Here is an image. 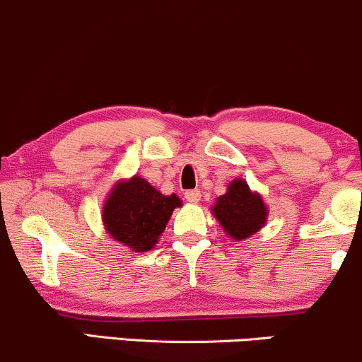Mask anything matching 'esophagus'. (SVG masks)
<instances>
[{"label":"esophagus","mask_w":362,"mask_h":362,"mask_svg":"<svg viewBox=\"0 0 362 362\" xmlns=\"http://www.w3.org/2000/svg\"><path fill=\"white\" fill-rule=\"evenodd\" d=\"M185 200H187V202H190V204H197L200 200V190H197V189L187 190L185 192Z\"/></svg>","instance_id":"34e87169"}]
</instances>
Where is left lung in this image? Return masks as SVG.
I'll use <instances>...</instances> for the list:
<instances>
[{"label":"left lung","mask_w":362,"mask_h":362,"mask_svg":"<svg viewBox=\"0 0 362 362\" xmlns=\"http://www.w3.org/2000/svg\"><path fill=\"white\" fill-rule=\"evenodd\" d=\"M212 214L234 240H244L259 232L269 215L262 197L250 190L242 178L228 184L226 194L218 197L212 207Z\"/></svg>","instance_id":"left-lung-1"}]
</instances>
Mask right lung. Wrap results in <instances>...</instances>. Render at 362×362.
Listing matches in <instances>:
<instances>
[{
	"label": "right lung",
	"mask_w": 362,
	"mask_h": 362,
	"mask_svg": "<svg viewBox=\"0 0 362 362\" xmlns=\"http://www.w3.org/2000/svg\"><path fill=\"white\" fill-rule=\"evenodd\" d=\"M177 207H182V200L175 194H160L145 178L134 175L117 182L105 200V230L128 249L147 252L158 242Z\"/></svg>",
	"instance_id": "1"
}]
</instances>
